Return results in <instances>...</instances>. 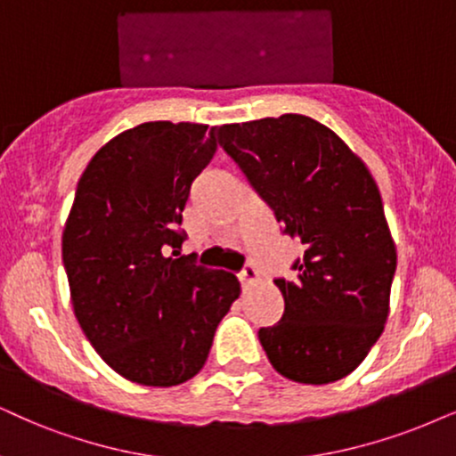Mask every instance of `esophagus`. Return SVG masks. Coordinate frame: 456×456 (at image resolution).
<instances>
[{
    "mask_svg": "<svg viewBox=\"0 0 456 456\" xmlns=\"http://www.w3.org/2000/svg\"><path fill=\"white\" fill-rule=\"evenodd\" d=\"M240 280H241V286L248 288V286H255L258 281V271L252 267V265H246L244 269H241L240 273Z\"/></svg>",
    "mask_w": 456,
    "mask_h": 456,
    "instance_id": "obj_1",
    "label": "esophagus"
}]
</instances>
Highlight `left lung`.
<instances>
[{"label": "left lung", "mask_w": 456, "mask_h": 456, "mask_svg": "<svg viewBox=\"0 0 456 456\" xmlns=\"http://www.w3.org/2000/svg\"><path fill=\"white\" fill-rule=\"evenodd\" d=\"M212 136L305 246L297 280H275L284 315L258 330L271 366L305 385L347 377L381 337L397 263L370 170L307 115L215 126Z\"/></svg>", "instance_id": "obj_1"}]
</instances>
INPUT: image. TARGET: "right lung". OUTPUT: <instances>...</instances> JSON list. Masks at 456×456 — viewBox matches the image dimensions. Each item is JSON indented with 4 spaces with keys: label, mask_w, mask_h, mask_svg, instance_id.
I'll list each match as a JSON object with an SVG mask.
<instances>
[{
    "label": "right lung",
    "mask_w": 456,
    "mask_h": 456,
    "mask_svg": "<svg viewBox=\"0 0 456 456\" xmlns=\"http://www.w3.org/2000/svg\"><path fill=\"white\" fill-rule=\"evenodd\" d=\"M215 151L208 126L147 122L101 147L77 183L62 232L75 318L132 383L172 387L195 377L240 297L233 273L175 258L189 189Z\"/></svg>",
    "instance_id": "add662e5"
}]
</instances>
